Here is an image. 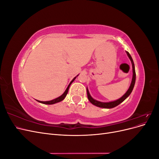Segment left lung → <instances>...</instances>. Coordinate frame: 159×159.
I'll return each instance as SVG.
<instances>
[{
  "mask_svg": "<svg viewBox=\"0 0 159 159\" xmlns=\"http://www.w3.org/2000/svg\"><path fill=\"white\" fill-rule=\"evenodd\" d=\"M128 56V57H129L130 60L131 61V64H132V67H133V78H132V81H131V85H130V87L129 88V89L127 90V92L125 93L121 98H119V99L116 100V101H114V102H99V101L95 100L94 99H93L91 98V96L90 95L89 93V91L87 88V94H88V98L89 99V102L92 103L93 105H95V106L99 107H102V108H106V109H111V108H113L117 106L118 105H119L121 103H122L123 101L128 96H129V95L131 94V93L132 92V91L133 89L134 88V84H135V80H136V74H135V70H134V62L133 60L132 59V57L131 56V55L129 54V53L128 52H126Z\"/></svg>",
  "mask_w": 159,
  "mask_h": 159,
  "instance_id": "1",
  "label": "left lung"
}]
</instances>
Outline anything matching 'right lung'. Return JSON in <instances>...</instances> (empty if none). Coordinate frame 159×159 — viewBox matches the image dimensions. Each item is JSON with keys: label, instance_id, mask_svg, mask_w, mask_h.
<instances>
[{"label": "right lung", "instance_id": "add662e5", "mask_svg": "<svg viewBox=\"0 0 159 159\" xmlns=\"http://www.w3.org/2000/svg\"><path fill=\"white\" fill-rule=\"evenodd\" d=\"M78 75H77V76H78ZM77 76H76V77H77ZM76 77H75V78L71 80V81L70 83V84L68 85V88H67V89H66V91H64V93L63 94H62L61 96H60V97L57 98H56V99H53V100L48 101V102H41V101H38V100H37V102H40V103H43V104H47V105H52V104H54V103H58V102H61V101L63 100V99L66 98V96L67 95V93H68V89H69V88H70V85H71V83L73 82V81L75 80V79L76 78Z\"/></svg>", "mask_w": 159, "mask_h": 159}]
</instances>
